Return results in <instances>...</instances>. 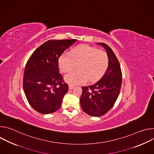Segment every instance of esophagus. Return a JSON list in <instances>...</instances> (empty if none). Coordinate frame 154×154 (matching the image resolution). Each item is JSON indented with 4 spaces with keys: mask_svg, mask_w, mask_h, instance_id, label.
<instances>
[{
    "mask_svg": "<svg viewBox=\"0 0 154 154\" xmlns=\"http://www.w3.org/2000/svg\"><path fill=\"white\" fill-rule=\"evenodd\" d=\"M74 88V86L71 85H69V90H72V89Z\"/></svg>",
    "mask_w": 154,
    "mask_h": 154,
    "instance_id": "1",
    "label": "esophagus"
}]
</instances>
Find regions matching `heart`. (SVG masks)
Here are the masks:
<instances>
[{
  "label": "heart",
  "mask_w": 154,
  "mask_h": 154,
  "mask_svg": "<svg viewBox=\"0 0 154 154\" xmlns=\"http://www.w3.org/2000/svg\"><path fill=\"white\" fill-rule=\"evenodd\" d=\"M60 69L66 72L64 80L71 85L83 84L88 80L91 82L99 80L106 72L109 65L108 54L98 49L82 45L73 49L70 54H63L59 58Z\"/></svg>",
  "instance_id": "1"
}]
</instances>
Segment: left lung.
<instances>
[{"label": "left lung", "instance_id": "left-lung-1", "mask_svg": "<svg viewBox=\"0 0 154 154\" xmlns=\"http://www.w3.org/2000/svg\"><path fill=\"white\" fill-rule=\"evenodd\" d=\"M103 46L109 58V65L102 77L94 85L82 86L80 102L84 112L99 117L110 109L116 101L121 90L122 72L119 62L112 49L105 43Z\"/></svg>", "mask_w": 154, "mask_h": 154}]
</instances>
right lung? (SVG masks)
Instances as JSON below:
<instances>
[{
	"instance_id": "1",
	"label": "right lung",
	"mask_w": 154,
	"mask_h": 154,
	"mask_svg": "<svg viewBox=\"0 0 154 154\" xmlns=\"http://www.w3.org/2000/svg\"><path fill=\"white\" fill-rule=\"evenodd\" d=\"M76 41L49 40L29 58L25 67L23 88L29 104L36 112L47 115L60 108L68 85L59 73L58 59Z\"/></svg>"
}]
</instances>
